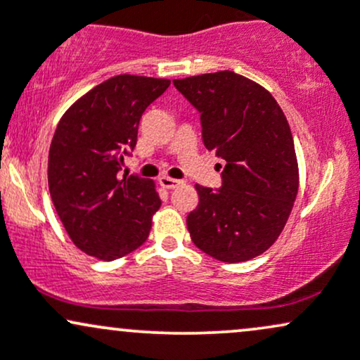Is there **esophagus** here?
<instances>
[{"label": "esophagus", "instance_id": "esophagus-1", "mask_svg": "<svg viewBox=\"0 0 360 360\" xmlns=\"http://www.w3.org/2000/svg\"><path fill=\"white\" fill-rule=\"evenodd\" d=\"M159 184L162 186V188H166V189H172V188H176V186L183 184V181L174 179V177H169V176H160L159 177Z\"/></svg>", "mask_w": 360, "mask_h": 360}]
</instances>
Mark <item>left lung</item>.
Here are the masks:
<instances>
[{
  "instance_id": "8db88e82",
  "label": "left lung",
  "mask_w": 360,
  "mask_h": 360,
  "mask_svg": "<svg viewBox=\"0 0 360 360\" xmlns=\"http://www.w3.org/2000/svg\"><path fill=\"white\" fill-rule=\"evenodd\" d=\"M201 113L203 142L225 159L221 188L196 184L186 218L191 240L221 262H243L278 240L300 186L291 128L278 101L257 82L220 71L174 79Z\"/></svg>"
}]
</instances>
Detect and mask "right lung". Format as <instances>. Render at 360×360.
I'll list each match as a JSON object with an SVG mask.
<instances>
[{
  "label": "right lung",
  "instance_id": "right-lung-1",
  "mask_svg": "<svg viewBox=\"0 0 360 360\" xmlns=\"http://www.w3.org/2000/svg\"><path fill=\"white\" fill-rule=\"evenodd\" d=\"M169 79L120 74L62 115L49 150V191L74 245L101 260L139 249L160 198L152 179L118 176L137 143L143 111Z\"/></svg>",
  "mask_w": 360,
  "mask_h": 360
}]
</instances>
